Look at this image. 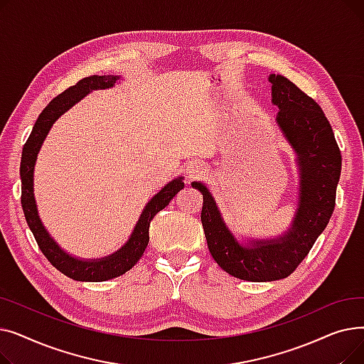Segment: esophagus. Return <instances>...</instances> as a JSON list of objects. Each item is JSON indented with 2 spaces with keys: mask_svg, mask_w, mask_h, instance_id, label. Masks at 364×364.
<instances>
[{
  "mask_svg": "<svg viewBox=\"0 0 364 364\" xmlns=\"http://www.w3.org/2000/svg\"><path fill=\"white\" fill-rule=\"evenodd\" d=\"M205 172H206V165L203 162L193 161L187 165L186 176L188 180H196V178H200L202 176H205Z\"/></svg>",
  "mask_w": 364,
  "mask_h": 364,
  "instance_id": "esophagus-1",
  "label": "esophagus"
}]
</instances>
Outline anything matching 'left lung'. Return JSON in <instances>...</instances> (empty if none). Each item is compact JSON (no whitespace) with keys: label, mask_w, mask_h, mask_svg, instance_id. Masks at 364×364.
<instances>
[{"label":"left lung","mask_w":364,"mask_h":364,"mask_svg":"<svg viewBox=\"0 0 364 364\" xmlns=\"http://www.w3.org/2000/svg\"><path fill=\"white\" fill-rule=\"evenodd\" d=\"M269 81L272 103L279 107L276 122L295 150L299 168L291 228L274 239L239 243L208 187L192 184L203 195L200 220L209 252L224 272L247 282H273L295 272L332 217L341 176V150L321 107L284 76L272 73Z\"/></svg>","instance_id":"8db88e82"}]
</instances>
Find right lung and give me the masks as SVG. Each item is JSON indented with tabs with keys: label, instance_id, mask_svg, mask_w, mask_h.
Here are the masks:
<instances>
[{
	"label": "right lung",
	"instance_id": "1",
	"mask_svg": "<svg viewBox=\"0 0 364 364\" xmlns=\"http://www.w3.org/2000/svg\"><path fill=\"white\" fill-rule=\"evenodd\" d=\"M118 80L119 76L113 75H91L57 95V97L53 99L41 112L40 117H38L22 151L21 199L26 223L38 246H40L41 252L51 262V265L55 267V269L65 276L80 282H105L113 277H118L131 270L134 264H137V261L141 258L149 243L150 221L159 211H162V209L171 202V199L184 187L183 177L172 180L165 187H162L161 192L153 196L144 206L143 213L136 227H134L127 243L117 252L100 259H80L69 255L54 242V239L46 230V227L40 220V215H38L33 196V168L38 151H40L53 124L59 119L65 112H68L75 103H78L81 99H84L92 90L112 88Z\"/></svg>",
	"mask_w": 364,
	"mask_h": 364
}]
</instances>
